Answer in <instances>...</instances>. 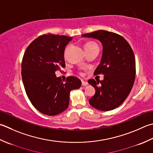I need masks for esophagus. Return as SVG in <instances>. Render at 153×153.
Wrapping results in <instances>:
<instances>
[{
  "label": "esophagus",
  "instance_id": "esophagus-1",
  "mask_svg": "<svg viewBox=\"0 0 153 153\" xmlns=\"http://www.w3.org/2000/svg\"><path fill=\"white\" fill-rule=\"evenodd\" d=\"M82 85H83V86H85V85H88V83L87 82H85V81H83V80H82Z\"/></svg>",
  "mask_w": 153,
  "mask_h": 153
}]
</instances>
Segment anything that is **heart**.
I'll list each match as a JSON object with an SVG mask.
<instances>
[{"instance_id": "1", "label": "heart", "mask_w": 153, "mask_h": 153, "mask_svg": "<svg viewBox=\"0 0 153 153\" xmlns=\"http://www.w3.org/2000/svg\"><path fill=\"white\" fill-rule=\"evenodd\" d=\"M94 46H97V44L96 43H95V42H88L85 45V48ZM68 49V46L66 48H65V52H66Z\"/></svg>"}]
</instances>
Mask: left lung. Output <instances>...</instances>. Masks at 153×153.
<instances>
[{
	"mask_svg": "<svg viewBox=\"0 0 153 153\" xmlns=\"http://www.w3.org/2000/svg\"><path fill=\"white\" fill-rule=\"evenodd\" d=\"M82 36L97 39L103 46L101 62L94 75L103 74V80H88L95 89L89 104L103 111L114 109L124 102L134 84L136 66L133 50L123 37L111 32L97 30Z\"/></svg>",
	"mask_w": 153,
	"mask_h": 153,
	"instance_id": "8db88e82",
	"label": "left lung"
}]
</instances>
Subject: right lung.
I'll return each instance as SVG.
<instances>
[{
  "label": "right lung",
  "instance_id": "right-lung-1",
  "mask_svg": "<svg viewBox=\"0 0 153 153\" xmlns=\"http://www.w3.org/2000/svg\"><path fill=\"white\" fill-rule=\"evenodd\" d=\"M72 40L66 36L48 33L36 38L27 48L22 62V78L27 96L43 114L56 115L66 109L71 90L82 82L74 76L62 80L56 71L65 68V47Z\"/></svg>",
  "mask_w": 153,
  "mask_h": 153
}]
</instances>
